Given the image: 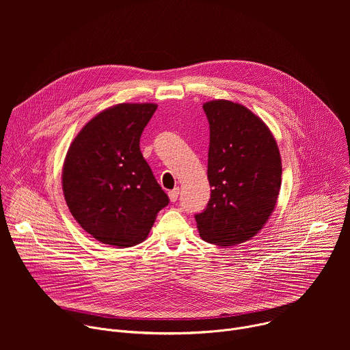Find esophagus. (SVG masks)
I'll use <instances>...</instances> for the list:
<instances>
[{
  "label": "esophagus",
  "instance_id": "obj_1",
  "mask_svg": "<svg viewBox=\"0 0 350 350\" xmlns=\"http://www.w3.org/2000/svg\"><path fill=\"white\" fill-rule=\"evenodd\" d=\"M178 193H180V188H178V187L174 188V189H172V191H169V198H170L172 202H176V201H177Z\"/></svg>",
  "mask_w": 350,
  "mask_h": 350
}]
</instances>
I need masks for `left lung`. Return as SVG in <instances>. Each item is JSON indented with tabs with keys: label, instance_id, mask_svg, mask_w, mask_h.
Instances as JSON below:
<instances>
[{
	"label": "left lung",
	"instance_id": "obj_1",
	"mask_svg": "<svg viewBox=\"0 0 350 350\" xmlns=\"http://www.w3.org/2000/svg\"><path fill=\"white\" fill-rule=\"evenodd\" d=\"M211 142L208 178L211 199L195 215L201 238L232 246L255 237L271 216L281 187L277 142L254 112L237 103L216 99L204 104Z\"/></svg>",
	"mask_w": 350,
	"mask_h": 350
}]
</instances>
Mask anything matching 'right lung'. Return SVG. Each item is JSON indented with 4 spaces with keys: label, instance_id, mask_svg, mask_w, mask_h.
Listing matches in <instances>:
<instances>
[{
    "label": "right lung",
    "instance_id": "1",
    "mask_svg": "<svg viewBox=\"0 0 350 350\" xmlns=\"http://www.w3.org/2000/svg\"><path fill=\"white\" fill-rule=\"evenodd\" d=\"M157 104H119L92 118L69 146L62 169L65 201L95 239L127 247L142 242L169 205L139 151Z\"/></svg>",
    "mask_w": 350,
    "mask_h": 350
}]
</instances>
